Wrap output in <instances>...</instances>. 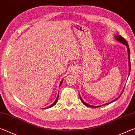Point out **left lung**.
<instances>
[{
	"instance_id": "obj_1",
	"label": "left lung",
	"mask_w": 135,
	"mask_h": 135,
	"mask_svg": "<svg viewBox=\"0 0 135 135\" xmlns=\"http://www.w3.org/2000/svg\"><path fill=\"white\" fill-rule=\"evenodd\" d=\"M114 38H115V39L118 41V42L122 43V44L125 45L127 47V51H128V59H129V76L130 73H131V53H130V49H129V45H128V43H127V41L126 40L124 39V38H123V37H122V36H121L120 35H116V36H114ZM124 88H123V90H122V93H120V95L119 96H118V97L117 98H115V99L111 100V102H108V103H106V104H104V105H99V106L91 105H89V104H87V103H86L85 102H84V100H83V99H82V98H81L80 96V95H79V97H80V99L81 101L82 102V103H83V104L84 105H86V106L88 107H91V108H96V107H102V106H104V105H108V104H109L112 103V102H113L114 101H115V100L118 99V98H119L120 97V96L122 95V93H123V90H124Z\"/></svg>"
}]
</instances>
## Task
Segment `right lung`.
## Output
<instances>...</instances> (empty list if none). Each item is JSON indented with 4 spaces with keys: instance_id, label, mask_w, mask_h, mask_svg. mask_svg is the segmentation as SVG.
<instances>
[{
    "instance_id": "add662e5",
    "label": "right lung",
    "mask_w": 135,
    "mask_h": 135,
    "mask_svg": "<svg viewBox=\"0 0 135 135\" xmlns=\"http://www.w3.org/2000/svg\"><path fill=\"white\" fill-rule=\"evenodd\" d=\"M62 81H63V80H61V83H60V84H59V87L61 86V84H62ZM58 97H59V95H58V97H57V98H56V100H55V102H54L53 104H51V105H49L48 107H47V108H51V107H54L55 105L56 104V102H57V101H58Z\"/></svg>"
}]
</instances>
